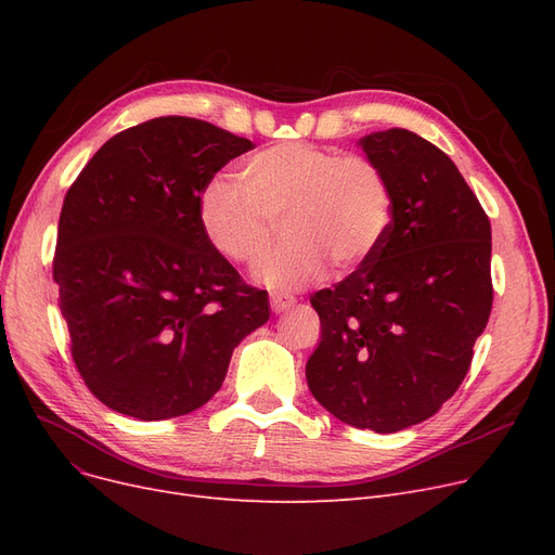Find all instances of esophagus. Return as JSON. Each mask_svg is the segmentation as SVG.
Returning <instances> with one entry per match:
<instances>
[{
    "label": "esophagus",
    "instance_id": "1",
    "mask_svg": "<svg viewBox=\"0 0 555 555\" xmlns=\"http://www.w3.org/2000/svg\"><path fill=\"white\" fill-rule=\"evenodd\" d=\"M270 304H272V310H274L276 314H281V312L293 310L295 304H297V299H295V297H285V295H272Z\"/></svg>",
    "mask_w": 555,
    "mask_h": 555
}]
</instances>
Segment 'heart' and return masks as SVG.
<instances>
[{"instance_id": "1", "label": "heart", "mask_w": 555, "mask_h": 555, "mask_svg": "<svg viewBox=\"0 0 555 555\" xmlns=\"http://www.w3.org/2000/svg\"><path fill=\"white\" fill-rule=\"evenodd\" d=\"M243 186L211 180L197 199L204 238L229 262L254 266L283 218L281 243L256 270L274 293H295L324 279L328 262L348 274L377 251L391 224V186L362 155L285 141L251 155Z\"/></svg>"}]
</instances>
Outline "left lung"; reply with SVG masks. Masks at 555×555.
<instances>
[{
	"label": "left lung",
	"mask_w": 555,
	"mask_h": 555,
	"mask_svg": "<svg viewBox=\"0 0 555 555\" xmlns=\"http://www.w3.org/2000/svg\"><path fill=\"white\" fill-rule=\"evenodd\" d=\"M391 186L383 245L310 297L322 341L306 364L319 404L346 425L393 434L454 396L492 308L490 220L454 162L416 132L358 141Z\"/></svg>",
	"instance_id": "obj_1"
}]
</instances>
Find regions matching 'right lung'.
<instances>
[{
  "label": "right lung",
  "mask_w": 555,
  "mask_h": 555,
  "mask_svg": "<svg viewBox=\"0 0 555 555\" xmlns=\"http://www.w3.org/2000/svg\"><path fill=\"white\" fill-rule=\"evenodd\" d=\"M251 149L214 124L159 116L105 141L67 191L53 281L76 369L109 410L195 412L270 319L266 289L243 283L197 218L202 189Z\"/></svg>",
  "instance_id": "obj_1"
}]
</instances>
